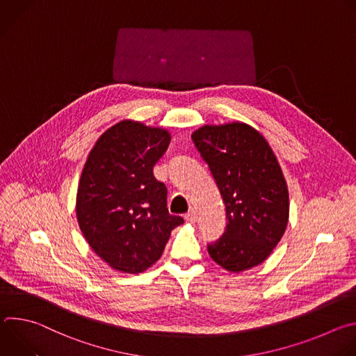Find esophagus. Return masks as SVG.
<instances>
[{"label":"esophagus","instance_id":"1","mask_svg":"<svg viewBox=\"0 0 356 356\" xmlns=\"http://www.w3.org/2000/svg\"><path fill=\"white\" fill-rule=\"evenodd\" d=\"M184 220H186L187 222H190V224H194V222H197V213H195L194 210L188 211V213L184 216Z\"/></svg>","mask_w":356,"mask_h":356}]
</instances>
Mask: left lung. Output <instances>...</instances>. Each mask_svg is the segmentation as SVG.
Segmentation results:
<instances>
[{"instance_id":"1","label":"left lung","mask_w":356,"mask_h":356,"mask_svg":"<svg viewBox=\"0 0 356 356\" xmlns=\"http://www.w3.org/2000/svg\"><path fill=\"white\" fill-rule=\"evenodd\" d=\"M191 139L217 183L227 227L207 243L214 262L229 272L262 264L282 239L289 220V191L266 139L242 122L204 125Z\"/></svg>"}]
</instances>
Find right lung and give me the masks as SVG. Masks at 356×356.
Segmentation results:
<instances>
[{
  "label": "right lung",
  "mask_w": 356,
  "mask_h": 356,
  "mask_svg": "<svg viewBox=\"0 0 356 356\" xmlns=\"http://www.w3.org/2000/svg\"><path fill=\"white\" fill-rule=\"evenodd\" d=\"M170 143L166 129L122 121L91 149L77 190V221L88 245L111 268L140 273L163 253L172 229L168 188L154 166Z\"/></svg>",
  "instance_id": "right-lung-1"
}]
</instances>
